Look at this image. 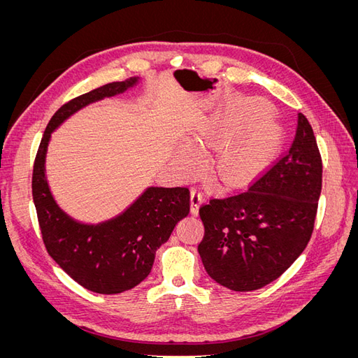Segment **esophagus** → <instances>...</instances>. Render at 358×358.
Returning <instances> with one entry per match:
<instances>
[{
    "mask_svg": "<svg viewBox=\"0 0 358 358\" xmlns=\"http://www.w3.org/2000/svg\"><path fill=\"white\" fill-rule=\"evenodd\" d=\"M203 203V192L197 188L191 189V212L192 215H199L200 204Z\"/></svg>",
    "mask_w": 358,
    "mask_h": 358,
    "instance_id": "esophagus-1",
    "label": "esophagus"
}]
</instances>
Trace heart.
<instances>
[{
	"instance_id": "1",
	"label": "heart",
	"mask_w": 358,
	"mask_h": 358,
	"mask_svg": "<svg viewBox=\"0 0 358 358\" xmlns=\"http://www.w3.org/2000/svg\"><path fill=\"white\" fill-rule=\"evenodd\" d=\"M259 116L262 109H252ZM249 124V116L245 113L227 117L224 121L209 124L201 131L189 138L188 145L182 146L175 158V166L182 176L196 175L200 169V155L209 148L229 145L239 137ZM268 133L266 128H257L245 134L234 143L227 146L215 159V173L227 183H239L254 176L262 167L268 148Z\"/></svg>"
}]
</instances>
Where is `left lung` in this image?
I'll return each instance as SVG.
<instances>
[{
  "label": "left lung",
  "instance_id": "left-lung-1",
  "mask_svg": "<svg viewBox=\"0 0 358 358\" xmlns=\"http://www.w3.org/2000/svg\"><path fill=\"white\" fill-rule=\"evenodd\" d=\"M322 183L315 136L299 113L291 148L246 191L200 208L199 254L208 275L233 291L273 282L310 239Z\"/></svg>",
  "mask_w": 358,
  "mask_h": 358
}]
</instances>
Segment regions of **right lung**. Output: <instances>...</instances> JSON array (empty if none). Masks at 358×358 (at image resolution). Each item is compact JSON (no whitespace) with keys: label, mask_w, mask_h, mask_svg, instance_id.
<instances>
[{"label":"right lung","mask_w":358,"mask_h":358,"mask_svg":"<svg viewBox=\"0 0 358 358\" xmlns=\"http://www.w3.org/2000/svg\"><path fill=\"white\" fill-rule=\"evenodd\" d=\"M140 78L112 82L64 104L49 121L32 170V199L49 255L76 282L99 294H119L148 278L157 249L189 213L188 188L149 187L115 218L85 224L64 212L46 179L50 136L76 112L134 88Z\"/></svg>","instance_id":"add662e5"}]
</instances>
